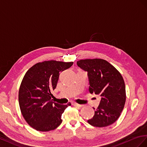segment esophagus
I'll return each instance as SVG.
<instances>
[{"mask_svg":"<svg viewBox=\"0 0 147 147\" xmlns=\"http://www.w3.org/2000/svg\"><path fill=\"white\" fill-rule=\"evenodd\" d=\"M73 105H74V106L77 107H79V108H81V107H82L84 106L83 105H80V104H78L77 103H74Z\"/></svg>","mask_w":147,"mask_h":147,"instance_id":"obj_1","label":"esophagus"}]
</instances>
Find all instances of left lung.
<instances>
[{
  "instance_id": "8db88e82",
  "label": "left lung",
  "mask_w": 147,
  "mask_h": 147,
  "mask_svg": "<svg viewBox=\"0 0 147 147\" xmlns=\"http://www.w3.org/2000/svg\"><path fill=\"white\" fill-rule=\"evenodd\" d=\"M77 65L87 71L90 93L102 97L94 116L87 121L88 123L98 127L114 123L119 118L126 99L123 76L110 63L100 58L81 60Z\"/></svg>"
}]
</instances>
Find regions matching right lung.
<instances>
[{
    "instance_id": "right-lung-1",
    "label": "right lung",
    "mask_w": 147,
    "mask_h": 147,
    "mask_svg": "<svg viewBox=\"0 0 147 147\" xmlns=\"http://www.w3.org/2000/svg\"><path fill=\"white\" fill-rule=\"evenodd\" d=\"M73 62L44 61L33 65L24 76L18 92L22 114L28 124L38 131L55 129L62 122L61 115L70 105L52 101L60 72Z\"/></svg>"
}]
</instances>
